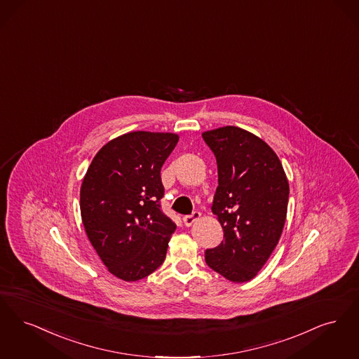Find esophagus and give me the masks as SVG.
I'll return each instance as SVG.
<instances>
[{
    "mask_svg": "<svg viewBox=\"0 0 359 359\" xmlns=\"http://www.w3.org/2000/svg\"><path fill=\"white\" fill-rule=\"evenodd\" d=\"M201 217V213L200 212H193L191 215H189V216H185L182 221H184V224L187 225V226H190L194 221H197V219Z\"/></svg>",
    "mask_w": 359,
    "mask_h": 359,
    "instance_id": "obj_1",
    "label": "esophagus"
}]
</instances>
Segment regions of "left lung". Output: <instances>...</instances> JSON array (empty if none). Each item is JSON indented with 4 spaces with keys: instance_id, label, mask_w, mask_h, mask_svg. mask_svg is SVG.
<instances>
[{
    "instance_id": "left-lung-1",
    "label": "left lung",
    "mask_w": 359,
    "mask_h": 359,
    "mask_svg": "<svg viewBox=\"0 0 359 359\" xmlns=\"http://www.w3.org/2000/svg\"><path fill=\"white\" fill-rule=\"evenodd\" d=\"M203 140L217 161L213 213L224 241L206 250L205 262L228 280L248 281L278 245L287 216L290 187L275 151L248 131L226 126Z\"/></svg>"
}]
</instances>
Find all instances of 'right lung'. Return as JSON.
I'll list each match as a JSON object with an SVG mask.
<instances>
[{
    "label": "right lung",
    "mask_w": 359,
    "mask_h": 359,
    "mask_svg": "<svg viewBox=\"0 0 359 359\" xmlns=\"http://www.w3.org/2000/svg\"><path fill=\"white\" fill-rule=\"evenodd\" d=\"M178 137L134 131L104 144L80 189L81 219L93 247L116 278L137 281L165 262L177 225L161 209V169Z\"/></svg>",
    "instance_id": "1"
}]
</instances>
